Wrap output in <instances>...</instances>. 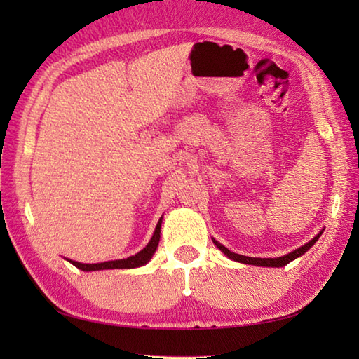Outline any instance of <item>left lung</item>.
I'll return each instance as SVG.
<instances>
[{
    "label": "left lung",
    "instance_id": "8db88e82",
    "mask_svg": "<svg viewBox=\"0 0 359 359\" xmlns=\"http://www.w3.org/2000/svg\"><path fill=\"white\" fill-rule=\"evenodd\" d=\"M321 234H323V231H319L313 239L306 243V245H302V247H299L297 250L292 251V253H288L285 256H280V257H248V256H242V255H238V253H233V251H230L226 247H224L222 243H219L215 239H212V242H215V245L220 251H222L225 256L233 259V261H236V262L248 264V265H257V266H284V265L290 264L292 261H294L296 257L302 256L304 253H306V251H309L311 247H313L315 243H316V241L319 239V236H321Z\"/></svg>",
    "mask_w": 359,
    "mask_h": 359
}]
</instances>
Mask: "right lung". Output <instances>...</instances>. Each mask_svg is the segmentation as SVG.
<instances>
[{
	"label": "right lung",
	"instance_id": "1",
	"mask_svg": "<svg viewBox=\"0 0 359 359\" xmlns=\"http://www.w3.org/2000/svg\"><path fill=\"white\" fill-rule=\"evenodd\" d=\"M160 228H162V217L158 219L156 231L152 234L151 241L148 242V245L144 247L139 253L134 256H129L126 259H118V261H108V262H100V264H81V262H75L69 261L72 265L77 266V269L83 271H95V270H112V269H135V266H142L144 264L149 262V259L152 255L156 253L158 241H160Z\"/></svg>",
	"mask_w": 359,
	"mask_h": 359
}]
</instances>
